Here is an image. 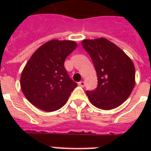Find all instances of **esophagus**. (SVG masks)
Returning a JSON list of instances; mask_svg holds the SVG:
<instances>
[{
  "label": "esophagus",
  "instance_id": "34e87169",
  "mask_svg": "<svg viewBox=\"0 0 151 151\" xmlns=\"http://www.w3.org/2000/svg\"><path fill=\"white\" fill-rule=\"evenodd\" d=\"M78 85L80 86H82V87H84L86 85L85 82H83V81H81V82H78Z\"/></svg>",
  "mask_w": 151,
  "mask_h": 151
}]
</instances>
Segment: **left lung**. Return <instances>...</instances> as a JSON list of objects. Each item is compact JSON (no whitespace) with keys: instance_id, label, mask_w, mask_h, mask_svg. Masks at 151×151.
I'll return each mask as SVG.
<instances>
[{"instance_id":"obj_1","label":"left lung","mask_w":151,"mask_h":151,"mask_svg":"<svg viewBox=\"0 0 151 151\" xmlns=\"http://www.w3.org/2000/svg\"><path fill=\"white\" fill-rule=\"evenodd\" d=\"M97 73L98 86L86 95L96 108L111 110L129 98L135 85V68L129 56L104 38L82 40Z\"/></svg>"}]
</instances>
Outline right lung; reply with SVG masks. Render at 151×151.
<instances>
[{
	"label": "right lung",
	"instance_id": "add662e5",
	"mask_svg": "<svg viewBox=\"0 0 151 151\" xmlns=\"http://www.w3.org/2000/svg\"><path fill=\"white\" fill-rule=\"evenodd\" d=\"M77 47L71 40H52L40 46L22 70V91L31 104L44 111L61 108L77 83L69 78L65 60Z\"/></svg>",
	"mask_w": 151,
	"mask_h": 151
}]
</instances>
